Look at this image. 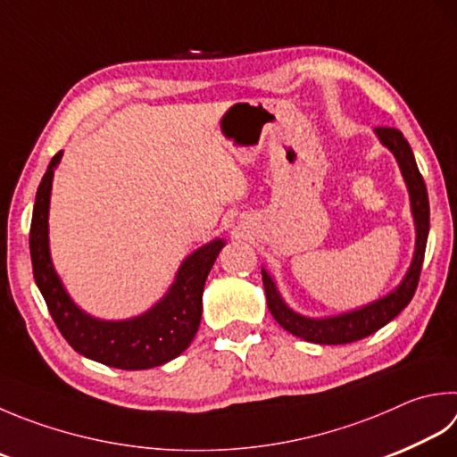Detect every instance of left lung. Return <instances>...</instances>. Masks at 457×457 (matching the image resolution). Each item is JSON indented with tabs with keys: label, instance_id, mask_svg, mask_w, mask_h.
Masks as SVG:
<instances>
[{
	"label": "left lung",
	"instance_id": "8db88e82",
	"mask_svg": "<svg viewBox=\"0 0 457 457\" xmlns=\"http://www.w3.org/2000/svg\"><path fill=\"white\" fill-rule=\"evenodd\" d=\"M374 133L380 143L388 149L402 170L403 183L408 187L410 195V206L411 217H414L416 225V246H414V258H411L410 269L406 277L388 295L374 300L362 308L350 310V312H342L336 316H324V318H310L303 316L292 310L284 303L280 292L277 288V282L272 280L269 272L262 269V284L266 292V304H269L270 314L274 316L284 330L298 336L306 342L314 344H350L356 340H362L366 336L380 330L382 326L394 320L403 308L410 304L411 296L418 288L421 262H424L428 232H429V201L426 183L421 179L414 153H411L410 143L403 139L402 131L392 127H378Z\"/></svg>",
	"mask_w": 457,
	"mask_h": 457
}]
</instances>
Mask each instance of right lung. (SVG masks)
<instances>
[{
    "label": "right lung",
    "instance_id": "add662e5",
    "mask_svg": "<svg viewBox=\"0 0 457 457\" xmlns=\"http://www.w3.org/2000/svg\"><path fill=\"white\" fill-rule=\"evenodd\" d=\"M62 157L63 151H59L41 179L29 230L33 278L51 318L69 346L95 362L121 370H147L170 362L183 354L199 330L204 282L227 243L214 238L188 254L167 295L147 312L125 320H101L87 314L69 296L49 253L51 183Z\"/></svg>",
    "mask_w": 457,
    "mask_h": 457
}]
</instances>
